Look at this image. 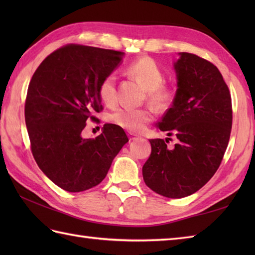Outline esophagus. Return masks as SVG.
Masks as SVG:
<instances>
[{
	"instance_id": "1",
	"label": "esophagus",
	"mask_w": 255,
	"mask_h": 255,
	"mask_svg": "<svg viewBox=\"0 0 255 255\" xmlns=\"http://www.w3.org/2000/svg\"><path fill=\"white\" fill-rule=\"evenodd\" d=\"M138 139H139V137L136 136V134L129 133V140H130V141H136V140H138Z\"/></svg>"
}]
</instances>
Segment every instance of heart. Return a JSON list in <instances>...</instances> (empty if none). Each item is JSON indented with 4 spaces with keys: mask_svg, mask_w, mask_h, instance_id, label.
<instances>
[{
    "mask_svg": "<svg viewBox=\"0 0 255 255\" xmlns=\"http://www.w3.org/2000/svg\"><path fill=\"white\" fill-rule=\"evenodd\" d=\"M127 72L141 82L147 91V99L158 110H165L172 102V92L163 86L164 74L153 59L144 57L131 62ZM99 96L104 104L112 106L116 103V77L108 74L99 85ZM151 119L152 114L147 108H118L110 115V121L128 131L140 132L143 130Z\"/></svg>",
    "mask_w": 255,
    "mask_h": 255,
    "instance_id": "b5f03b06",
    "label": "heart"
}]
</instances>
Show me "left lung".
I'll use <instances>...</instances> for the list:
<instances>
[{"mask_svg":"<svg viewBox=\"0 0 255 255\" xmlns=\"http://www.w3.org/2000/svg\"><path fill=\"white\" fill-rule=\"evenodd\" d=\"M173 69L175 96L156 127L175 136L176 143L167 147L170 138L151 139L142 176L153 192L182 198L202 188L218 170L229 142L232 107L228 86L213 63L178 52Z\"/></svg>","mask_w":255,"mask_h":255,"instance_id":"8db88e82","label":"left lung"}]
</instances>
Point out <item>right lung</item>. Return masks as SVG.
I'll return each instance as SVG.
<instances>
[{"instance_id": "right-lung-1", "label": "right lung", "mask_w": 255, "mask_h": 255, "mask_svg": "<svg viewBox=\"0 0 255 255\" xmlns=\"http://www.w3.org/2000/svg\"><path fill=\"white\" fill-rule=\"evenodd\" d=\"M125 53L68 45L48 56L27 91L25 122L39 169L67 192L94 187L128 142L122 127L106 124L95 139L82 130L102 110L99 85L121 64Z\"/></svg>"}]
</instances>
